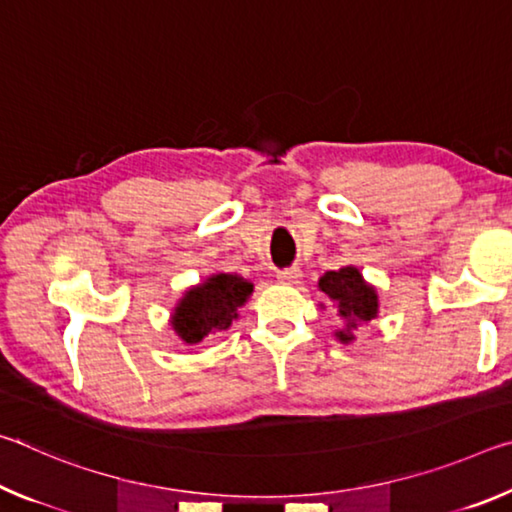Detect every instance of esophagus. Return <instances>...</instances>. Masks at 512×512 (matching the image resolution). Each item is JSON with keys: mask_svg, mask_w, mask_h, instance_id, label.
<instances>
[{"mask_svg": "<svg viewBox=\"0 0 512 512\" xmlns=\"http://www.w3.org/2000/svg\"><path fill=\"white\" fill-rule=\"evenodd\" d=\"M300 277H302L300 268H284V271L277 273V282H282V284H298Z\"/></svg>", "mask_w": 512, "mask_h": 512, "instance_id": "34e87169", "label": "esophagus"}]
</instances>
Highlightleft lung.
I'll return each mask as SVG.
<instances>
[{"mask_svg":"<svg viewBox=\"0 0 512 512\" xmlns=\"http://www.w3.org/2000/svg\"><path fill=\"white\" fill-rule=\"evenodd\" d=\"M318 289L334 302L343 320V327L334 336L341 343L354 341V329L370 323L379 314V298L372 284L363 280L357 266H343L339 271H327L318 280Z\"/></svg>","mask_w":512,"mask_h":512,"instance_id":"obj_1","label":"left lung"}]
</instances>
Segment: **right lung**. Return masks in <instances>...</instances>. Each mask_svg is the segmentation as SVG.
Here are the masks:
<instances>
[{
  "label": "right lung",
  "instance_id": "obj_1",
  "mask_svg": "<svg viewBox=\"0 0 512 512\" xmlns=\"http://www.w3.org/2000/svg\"><path fill=\"white\" fill-rule=\"evenodd\" d=\"M253 293V284L232 273H214L187 289L171 314V327L187 345L223 332L239 318V307Z\"/></svg>",
  "mask_w": 512,
  "mask_h": 512
}]
</instances>
